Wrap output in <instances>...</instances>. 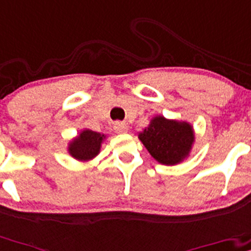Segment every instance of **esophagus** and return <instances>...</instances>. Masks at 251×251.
I'll return each mask as SVG.
<instances>
[{
    "label": "esophagus",
    "instance_id": "obj_1",
    "mask_svg": "<svg viewBox=\"0 0 251 251\" xmlns=\"http://www.w3.org/2000/svg\"><path fill=\"white\" fill-rule=\"evenodd\" d=\"M114 129L116 133H126L128 131V126H126V125L125 122H116L114 125Z\"/></svg>",
    "mask_w": 251,
    "mask_h": 251
}]
</instances>
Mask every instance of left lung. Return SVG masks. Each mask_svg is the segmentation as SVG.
I'll return each instance as SVG.
<instances>
[{"instance_id":"left-lung-1","label":"left lung","mask_w":251,"mask_h":251,"mask_svg":"<svg viewBox=\"0 0 251 251\" xmlns=\"http://www.w3.org/2000/svg\"><path fill=\"white\" fill-rule=\"evenodd\" d=\"M139 139L158 163L176 165L189 155L195 134L188 122L155 116L139 134Z\"/></svg>"}]
</instances>
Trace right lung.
Masks as SVG:
<instances>
[{"mask_svg": "<svg viewBox=\"0 0 251 251\" xmlns=\"http://www.w3.org/2000/svg\"><path fill=\"white\" fill-rule=\"evenodd\" d=\"M105 137L106 136L104 134L85 129L79 134V136H76L69 142V154L80 161L91 160L99 154Z\"/></svg>", "mask_w": 251, "mask_h": 251, "instance_id": "right-lung-1", "label": "right lung"}]
</instances>
